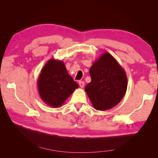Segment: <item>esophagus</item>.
<instances>
[{"label":"esophagus","mask_w":158,"mask_h":158,"mask_svg":"<svg viewBox=\"0 0 158 158\" xmlns=\"http://www.w3.org/2000/svg\"><path fill=\"white\" fill-rule=\"evenodd\" d=\"M79 85H80V87L83 88L84 86V82H83V81H79Z\"/></svg>","instance_id":"esophagus-1"}]
</instances>
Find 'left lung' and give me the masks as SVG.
<instances>
[{"label": "left lung", "mask_w": 158, "mask_h": 158, "mask_svg": "<svg viewBox=\"0 0 158 158\" xmlns=\"http://www.w3.org/2000/svg\"><path fill=\"white\" fill-rule=\"evenodd\" d=\"M92 81L85 87L94 109H110L123 99L127 89L125 70L108 52L95 60L89 69Z\"/></svg>", "instance_id": "1"}]
</instances>
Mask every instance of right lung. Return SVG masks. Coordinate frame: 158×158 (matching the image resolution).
<instances>
[{
	"label": "right lung",
	"instance_id": "obj_1",
	"mask_svg": "<svg viewBox=\"0 0 158 158\" xmlns=\"http://www.w3.org/2000/svg\"><path fill=\"white\" fill-rule=\"evenodd\" d=\"M37 89L42 101L53 108L63 106L78 84L68 73L64 62L51 59L41 70Z\"/></svg>",
	"mask_w": 158,
	"mask_h": 158
}]
</instances>
